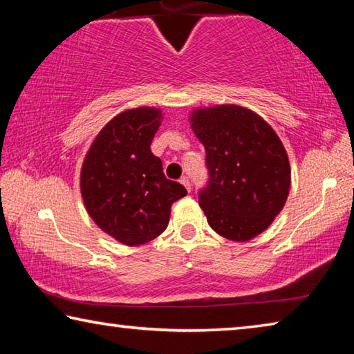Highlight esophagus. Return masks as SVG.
Here are the masks:
<instances>
[{"mask_svg":"<svg viewBox=\"0 0 354 354\" xmlns=\"http://www.w3.org/2000/svg\"><path fill=\"white\" fill-rule=\"evenodd\" d=\"M179 183H181L185 189H187L189 192H190V181H189V178H185V176H183L181 179H179Z\"/></svg>","mask_w":354,"mask_h":354,"instance_id":"obj_1","label":"esophagus"}]
</instances>
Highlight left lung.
Instances as JSON below:
<instances>
[{"mask_svg": "<svg viewBox=\"0 0 354 354\" xmlns=\"http://www.w3.org/2000/svg\"><path fill=\"white\" fill-rule=\"evenodd\" d=\"M189 120L206 149L209 183L198 203L209 226L230 241H251L273 223L289 195L283 142L261 115L237 104L196 107Z\"/></svg>", "mask_w": 354, "mask_h": 354, "instance_id": "obj_1", "label": "left lung"}]
</instances>
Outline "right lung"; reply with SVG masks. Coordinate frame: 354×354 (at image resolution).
Returning a JSON list of instances; mask_svg holds the SVG:
<instances>
[{
	"instance_id": "1",
	"label": "right lung",
	"mask_w": 354,
	"mask_h": 354,
	"mask_svg": "<svg viewBox=\"0 0 354 354\" xmlns=\"http://www.w3.org/2000/svg\"><path fill=\"white\" fill-rule=\"evenodd\" d=\"M162 111L140 106L113 117L95 137L81 167V195L101 231L128 247L153 241L170 221L171 205L187 195L167 179L149 145Z\"/></svg>"
}]
</instances>
